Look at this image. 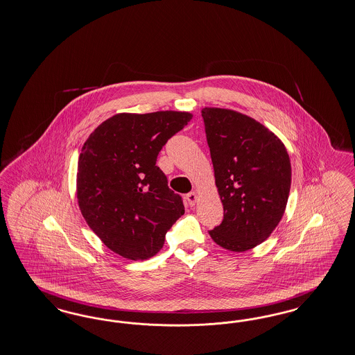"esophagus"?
<instances>
[{
  "label": "esophagus",
  "instance_id": "1",
  "mask_svg": "<svg viewBox=\"0 0 355 355\" xmlns=\"http://www.w3.org/2000/svg\"><path fill=\"white\" fill-rule=\"evenodd\" d=\"M186 200H187V203H189V206H190V207L196 206V203H197V200H198V196H197V193H196V191H191V193L186 194Z\"/></svg>",
  "mask_w": 355,
  "mask_h": 355
}]
</instances>
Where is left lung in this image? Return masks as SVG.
Returning <instances> with one entry per match:
<instances>
[{
  "mask_svg": "<svg viewBox=\"0 0 355 355\" xmlns=\"http://www.w3.org/2000/svg\"><path fill=\"white\" fill-rule=\"evenodd\" d=\"M225 218L209 231L222 248L244 252L270 238L288 203L292 169L283 141L234 110H202Z\"/></svg>",
  "mask_w": 355,
  "mask_h": 355,
  "instance_id": "1",
  "label": "left lung"
}]
</instances>
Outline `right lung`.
Returning <instances> with one entry per match:
<instances>
[{
    "label": "right lung",
    "instance_id": "1",
    "mask_svg": "<svg viewBox=\"0 0 355 355\" xmlns=\"http://www.w3.org/2000/svg\"><path fill=\"white\" fill-rule=\"evenodd\" d=\"M191 117L182 111L117 114L85 140L78 161V205L114 254L129 260L157 255L168 230L184 215L182 199L169 189L156 161Z\"/></svg>",
    "mask_w": 355,
    "mask_h": 355
}]
</instances>
